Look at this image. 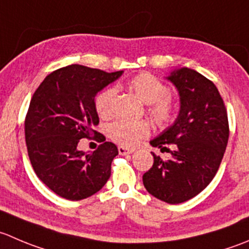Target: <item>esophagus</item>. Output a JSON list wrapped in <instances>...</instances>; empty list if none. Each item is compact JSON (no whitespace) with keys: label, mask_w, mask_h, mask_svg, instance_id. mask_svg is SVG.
Returning a JSON list of instances; mask_svg holds the SVG:
<instances>
[{"label":"esophagus","mask_w":249,"mask_h":249,"mask_svg":"<svg viewBox=\"0 0 249 249\" xmlns=\"http://www.w3.org/2000/svg\"><path fill=\"white\" fill-rule=\"evenodd\" d=\"M118 151H119V154H122V156H126V154H131L132 152L135 151V149L126 148V147L119 146V147H118Z\"/></svg>","instance_id":"1"}]
</instances>
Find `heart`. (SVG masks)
Instances as JSON below:
<instances>
[{"mask_svg": "<svg viewBox=\"0 0 249 249\" xmlns=\"http://www.w3.org/2000/svg\"><path fill=\"white\" fill-rule=\"evenodd\" d=\"M129 88L143 103L148 105V113L159 126H165L175 115V107L170 101V89L152 74L142 73L129 81ZM117 90L107 88L95 98V109L100 118L112 115L113 100ZM149 134V125L144 120H117L108 126V135L122 146L132 147Z\"/></svg>", "mask_w": 249, "mask_h": 249, "instance_id": "1", "label": "heart"}]
</instances>
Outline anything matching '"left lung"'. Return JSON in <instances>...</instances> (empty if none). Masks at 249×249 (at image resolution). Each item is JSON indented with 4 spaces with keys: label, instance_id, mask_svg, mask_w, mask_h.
Returning a JSON list of instances; mask_svg holds the SVG:
<instances>
[{
    "label": "left lung",
    "instance_id": "1",
    "mask_svg": "<svg viewBox=\"0 0 249 249\" xmlns=\"http://www.w3.org/2000/svg\"><path fill=\"white\" fill-rule=\"evenodd\" d=\"M176 88L180 110L175 122L156 139L152 147L169 151L171 159L153 154V166L142 176L152 196L169 204L189 201L203 191L218 171L229 140L225 105L216 86L195 69H174L165 76Z\"/></svg>",
    "mask_w": 249,
    "mask_h": 249
}]
</instances>
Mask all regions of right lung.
Listing matches in <instances>:
<instances>
[{
    "instance_id": "1",
    "label": "right lung",
    "mask_w": 249,
    "mask_h": 249,
    "mask_svg": "<svg viewBox=\"0 0 249 249\" xmlns=\"http://www.w3.org/2000/svg\"><path fill=\"white\" fill-rule=\"evenodd\" d=\"M123 73L71 64L46 76L34 93L24 124L26 148L37 178L58 196L88 198L109 178L117 146L103 142L85 153L78 143L97 135L95 97Z\"/></svg>"
}]
</instances>
